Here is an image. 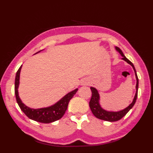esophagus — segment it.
<instances>
[{"label": "esophagus", "mask_w": 153, "mask_h": 153, "mask_svg": "<svg viewBox=\"0 0 153 153\" xmlns=\"http://www.w3.org/2000/svg\"><path fill=\"white\" fill-rule=\"evenodd\" d=\"M85 84H87V83H85Z\"/></svg>", "instance_id": "esophagus-1"}]
</instances>
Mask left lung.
<instances>
[{"label":"left lung","instance_id":"8db88e82","mask_svg":"<svg viewBox=\"0 0 153 153\" xmlns=\"http://www.w3.org/2000/svg\"><path fill=\"white\" fill-rule=\"evenodd\" d=\"M116 49L119 52L120 54L122 55V56L123 57L122 59L124 60L128 64H130L133 67V68H134L135 76H136V79H137V84H136L135 95L134 97V100H133V102L128 107H127V108L119 112H108L102 109L101 108V106H100L99 105V95L98 91H97V90L95 88H94V87H91L90 89L91 90L92 96L89 101V106L93 114V115L97 118L102 120H105V121H108V122H116L122 118L129 111V110H130L135 105L136 100H137V93H138L139 79H138L137 75V73H136V70L134 64H133L131 62L129 61L128 58L124 56V54H123L122 51L120 48L116 47Z\"/></svg>","mask_w":153,"mask_h":153}]
</instances>
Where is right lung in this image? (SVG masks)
<instances>
[{"instance_id":"obj_1","label":"right lung","mask_w":153,"mask_h":153,"mask_svg":"<svg viewBox=\"0 0 153 153\" xmlns=\"http://www.w3.org/2000/svg\"><path fill=\"white\" fill-rule=\"evenodd\" d=\"M39 52H37V53H39ZM22 66L19 67L17 72H16L14 87L16 101H17L19 108L29 118L38 122L48 123L60 120L64 116L65 112H66L68 103H69L70 99L76 93L78 89H75L71 92L68 93L66 95H65L59 101L51 106L39 109L29 108L27 106H25L24 103H22L18 95V89L19 83V74H20Z\"/></svg>"}]
</instances>
